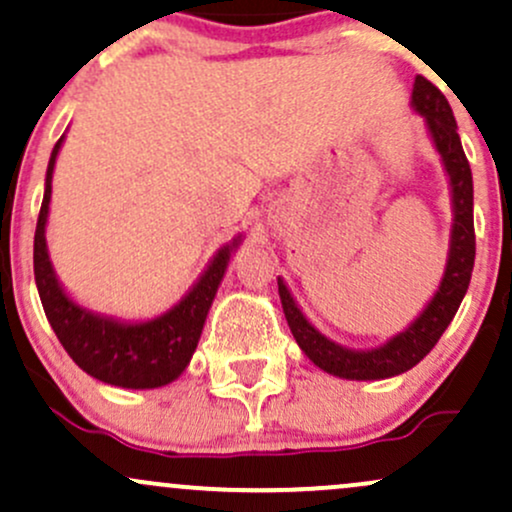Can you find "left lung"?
<instances>
[{"instance_id": "1", "label": "left lung", "mask_w": 512, "mask_h": 512, "mask_svg": "<svg viewBox=\"0 0 512 512\" xmlns=\"http://www.w3.org/2000/svg\"><path fill=\"white\" fill-rule=\"evenodd\" d=\"M411 108L416 115L424 117L426 132L431 137L433 149L438 151L443 163L445 178H448L450 204H452V226L448 260H445L443 276L438 281V289L428 298L421 313L390 337L387 342L373 349H351L322 334L313 322L305 317L301 305L296 303L293 293L281 276H276L279 284L281 308H284L286 322H289L293 339L301 346V351L317 368L334 378L344 380H385L395 375L407 373L424 358L460 308L464 293L469 289L474 269V187L472 168L462 151L457 122L452 115L448 98L438 91L424 76H416L411 88Z\"/></svg>"}]
</instances>
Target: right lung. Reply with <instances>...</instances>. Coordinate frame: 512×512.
I'll return each instance as SVG.
<instances>
[{"label":"right lung","instance_id":"right-lung-1","mask_svg":"<svg viewBox=\"0 0 512 512\" xmlns=\"http://www.w3.org/2000/svg\"><path fill=\"white\" fill-rule=\"evenodd\" d=\"M62 144L64 134L50 154L43 207H40L33 240L35 286H38L50 327L76 366L101 383L127 387V390H154V387L170 385L190 366L209 308L233 252L243 243V233L214 252L190 291L178 303L170 305L166 313L146 317V320H125V317L96 313L64 289L52 267L48 238H45L52 199V173H55Z\"/></svg>","mask_w":512,"mask_h":512}]
</instances>
